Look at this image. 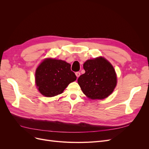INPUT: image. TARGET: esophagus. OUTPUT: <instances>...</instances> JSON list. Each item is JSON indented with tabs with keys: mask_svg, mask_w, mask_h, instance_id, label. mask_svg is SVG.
Listing matches in <instances>:
<instances>
[{
	"mask_svg": "<svg viewBox=\"0 0 149 149\" xmlns=\"http://www.w3.org/2000/svg\"><path fill=\"white\" fill-rule=\"evenodd\" d=\"M75 74H76V76H77V77H79V76H80V72H79V71H78V72H76L75 73Z\"/></svg>",
	"mask_w": 149,
	"mask_h": 149,
	"instance_id": "esophagus-1",
	"label": "esophagus"
}]
</instances>
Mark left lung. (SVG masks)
<instances>
[{
  "instance_id": "1",
  "label": "left lung",
  "mask_w": 149,
  "mask_h": 149,
  "mask_svg": "<svg viewBox=\"0 0 149 149\" xmlns=\"http://www.w3.org/2000/svg\"><path fill=\"white\" fill-rule=\"evenodd\" d=\"M85 73L78 83L86 96L92 100H102L109 96L117 84L113 66L102 57L89 60L83 65Z\"/></svg>"
}]
</instances>
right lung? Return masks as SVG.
Returning <instances> with one entry per match:
<instances>
[{"label":"right lung","instance_id":"add662e5","mask_svg":"<svg viewBox=\"0 0 149 149\" xmlns=\"http://www.w3.org/2000/svg\"><path fill=\"white\" fill-rule=\"evenodd\" d=\"M76 79V76L71 70L70 64L60 60H45L35 73V83L39 91L47 97L62 93Z\"/></svg>","mask_w":149,"mask_h":149}]
</instances>
